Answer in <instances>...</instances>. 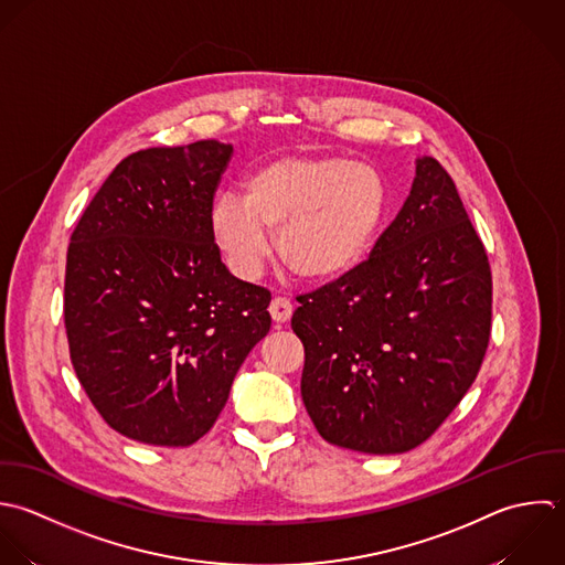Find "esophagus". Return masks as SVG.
<instances>
[{"mask_svg":"<svg viewBox=\"0 0 565 565\" xmlns=\"http://www.w3.org/2000/svg\"><path fill=\"white\" fill-rule=\"evenodd\" d=\"M270 317H273V321H277V323H286L290 317H292V301L290 299H286V297H275L273 301H270Z\"/></svg>","mask_w":565,"mask_h":565,"instance_id":"esophagus-1","label":"esophagus"}]
</instances>
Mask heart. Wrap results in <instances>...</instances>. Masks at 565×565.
Instances as JSON below:
<instances>
[{"label":"heart","instance_id":"obj_1","mask_svg":"<svg viewBox=\"0 0 565 565\" xmlns=\"http://www.w3.org/2000/svg\"><path fill=\"white\" fill-rule=\"evenodd\" d=\"M385 209L381 173L332 153H292L257 164L242 195L220 193L211 235L235 275L257 277L275 233L279 259L301 279L350 270L370 246Z\"/></svg>","mask_w":565,"mask_h":565}]
</instances>
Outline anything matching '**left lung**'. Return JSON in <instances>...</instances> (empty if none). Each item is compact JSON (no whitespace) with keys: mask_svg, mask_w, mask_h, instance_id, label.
I'll list each match as a JSON object with an SVG mask.
<instances>
[{"mask_svg":"<svg viewBox=\"0 0 565 565\" xmlns=\"http://www.w3.org/2000/svg\"><path fill=\"white\" fill-rule=\"evenodd\" d=\"M301 398L330 445L416 449L473 385L491 337L493 279L456 182L431 156L370 257L297 297Z\"/></svg>","mask_w":565,"mask_h":565,"instance_id":"1","label":"left lung"}]
</instances>
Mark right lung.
Instances as JSON below:
<instances>
[{
  "label": "right lung",
  "instance_id": "obj_1",
  "mask_svg": "<svg viewBox=\"0 0 565 565\" xmlns=\"http://www.w3.org/2000/svg\"><path fill=\"white\" fill-rule=\"evenodd\" d=\"M231 153V145L198 140L127 156L70 237L63 319L72 367L125 438L198 443L270 330V292L233 277L211 235Z\"/></svg>",
  "mask_w": 565,
  "mask_h": 565
}]
</instances>
